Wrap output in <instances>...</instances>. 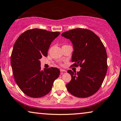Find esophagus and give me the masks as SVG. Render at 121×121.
Segmentation results:
<instances>
[{"label": "esophagus", "mask_w": 121, "mask_h": 121, "mask_svg": "<svg viewBox=\"0 0 121 121\" xmlns=\"http://www.w3.org/2000/svg\"><path fill=\"white\" fill-rule=\"evenodd\" d=\"M60 72L62 73H62H65V72H66V71L65 70L62 69H60Z\"/></svg>", "instance_id": "esophagus-1"}]
</instances>
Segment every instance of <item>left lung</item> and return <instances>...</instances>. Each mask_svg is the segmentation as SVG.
Instances as JSON below:
<instances>
[{"mask_svg":"<svg viewBox=\"0 0 121 121\" xmlns=\"http://www.w3.org/2000/svg\"><path fill=\"white\" fill-rule=\"evenodd\" d=\"M73 43L74 51L71 67H80V71L68 73L71 80L66 85L75 97L87 98L94 94L103 83L107 71V55L99 37L88 29L75 28L62 33Z\"/></svg>","mask_w":121,"mask_h":121,"instance_id":"8db88e82","label":"left lung"}]
</instances>
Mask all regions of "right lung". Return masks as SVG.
Masks as SVG:
<instances>
[{"label":"right lung","instance_id":"right-lung-1","mask_svg":"<svg viewBox=\"0 0 121 121\" xmlns=\"http://www.w3.org/2000/svg\"><path fill=\"white\" fill-rule=\"evenodd\" d=\"M60 33L33 28L22 33L14 45L11 65L14 80L20 89L32 98H41L51 91L60 70L50 68L41 70L39 59L47 56L53 40Z\"/></svg>","mask_w":121,"mask_h":121}]
</instances>
